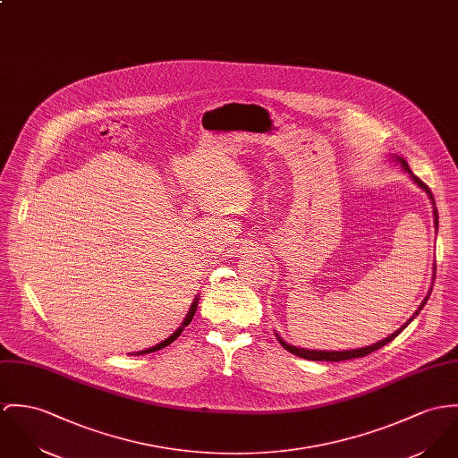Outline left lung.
Here are the masks:
<instances>
[{
  "label": "left lung",
  "instance_id": "left-lung-1",
  "mask_svg": "<svg viewBox=\"0 0 458 458\" xmlns=\"http://www.w3.org/2000/svg\"><path fill=\"white\" fill-rule=\"evenodd\" d=\"M392 161H395L397 165H401V167L410 174V178L415 182L416 185L427 194V198L430 199V203H432V213H434V227H436V231H437V227H439V216H437V208H436V201H434V196H432V192H430V189L418 178L415 176L413 173H411V169L408 166V163L403 159V157H399V156H392ZM434 273H436V264H434ZM434 278H436V275H434ZM432 278V280H434ZM430 292H432V287L428 289V293H427V297L420 302V306H418V310H416L415 313H413V317L403 326V327H399L395 333L390 334V335H386L385 339H381V341H377L375 344H369V346H364V348H355V350H344V352H331V350H308V348H297V346H292L289 344L287 341H284L278 334H276V337H278V341L282 343V346L285 348V350H289L291 353L293 355H297V357H302V359H308V360H326V362H341V360H350V359H359V357H366V355H369V353H373L376 350H379L381 346H385L386 343H390L392 339H395L399 334L403 333L411 322H413V318H416V315L423 310V306L427 304V301H428V297H430Z\"/></svg>",
  "mask_w": 458,
  "mask_h": 458
}]
</instances>
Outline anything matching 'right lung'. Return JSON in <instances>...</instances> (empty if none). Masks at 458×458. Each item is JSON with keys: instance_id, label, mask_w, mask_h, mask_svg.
<instances>
[{"instance_id": "right-lung-1", "label": "right lung", "mask_w": 458, "mask_h": 458, "mask_svg": "<svg viewBox=\"0 0 458 458\" xmlns=\"http://www.w3.org/2000/svg\"><path fill=\"white\" fill-rule=\"evenodd\" d=\"M199 297L201 295H196L194 297V301H192V304H191V308H189V313L185 315V318H183V322H182V326L174 331V333L171 334V335H167L165 341H161V343H157V344H154V346H150V348H145V350H141V352H136V353H131V355H145V353H152V352H157V350H163V348H166L167 344H171L180 334L183 333V329L192 322V318H194V313H196V310H198V304H199Z\"/></svg>"}]
</instances>
